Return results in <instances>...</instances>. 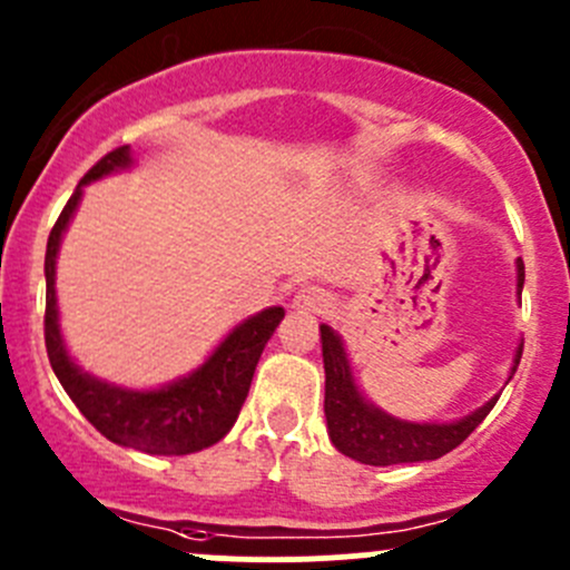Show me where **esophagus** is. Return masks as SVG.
Returning a JSON list of instances; mask_svg holds the SVG:
<instances>
[{"mask_svg":"<svg viewBox=\"0 0 570 570\" xmlns=\"http://www.w3.org/2000/svg\"><path fill=\"white\" fill-rule=\"evenodd\" d=\"M292 308L301 314H327L333 308V297L331 292L306 284L295 292V297H292Z\"/></svg>","mask_w":570,"mask_h":570,"instance_id":"esophagus-1","label":"esophagus"}]
</instances>
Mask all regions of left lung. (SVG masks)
<instances>
[{"label":"left lung","mask_w":570,"mask_h":570,"mask_svg":"<svg viewBox=\"0 0 570 570\" xmlns=\"http://www.w3.org/2000/svg\"><path fill=\"white\" fill-rule=\"evenodd\" d=\"M519 269V295L524 289V262H515ZM322 338V361H325V419H327V435H331L333 446L342 455L353 458V461L366 465H394V463H419V461H435V458L446 455L455 446H461L482 419L491 413L499 396L488 400L485 405L476 407L469 416L458 419L450 424H416L402 422V419L389 416L381 407L364 400L358 392L350 372L347 353L342 347V338L331 331L327 325H320ZM524 347V344H521ZM521 347L515 353V366L521 361Z\"/></svg>","instance_id":"left-lung-1"}]
</instances>
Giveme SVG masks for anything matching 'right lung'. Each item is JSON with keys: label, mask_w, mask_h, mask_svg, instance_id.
Returning <instances> with one entry per match:
<instances>
[{"label": "right lung", "mask_w": 570, "mask_h": 570, "mask_svg": "<svg viewBox=\"0 0 570 570\" xmlns=\"http://www.w3.org/2000/svg\"><path fill=\"white\" fill-rule=\"evenodd\" d=\"M131 165L129 146H120L101 157L94 168L85 174L79 187L68 198L66 209L57 217L55 228L46 243V317L43 336L46 353H49L51 370L62 383L73 405L82 416L99 430L112 444L131 446V450L148 452V455H189L206 446L217 444L237 422L243 402L248 396L253 372L262 358L264 344L275 333L278 322L284 320V308H264L256 317L245 320L234 327L220 347L204 361V366L170 386L154 389V392H135V389L112 386V383L90 377L79 370L66 353L60 325H57V297H55V262L60 250L62 232L71 223L82 198L85 184L96 178L124 170Z\"/></svg>", "instance_id": "1"}]
</instances>
